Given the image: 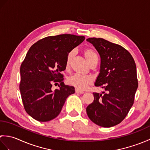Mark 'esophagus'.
I'll return each mask as SVG.
<instances>
[{
    "instance_id": "34e87169",
    "label": "esophagus",
    "mask_w": 150,
    "mask_h": 150,
    "mask_svg": "<svg viewBox=\"0 0 150 150\" xmlns=\"http://www.w3.org/2000/svg\"><path fill=\"white\" fill-rule=\"evenodd\" d=\"M75 93H80V94H82V93H84V91H80V90H77V89H76V90H75Z\"/></svg>"
}]
</instances>
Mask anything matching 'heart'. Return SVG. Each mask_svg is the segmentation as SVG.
<instances>
[{
  "label": "heart",
  "mask_w": 150,
  "mask_h": 150,
  "mask_svg": "<svg viewBox=\"0 0 150 150\" xmlns=\"http://www.w3.org/2000/svg\"><path fill=\"white\" fill-rule=\"evenodd\" d=\"M83 53L85 59L89 64H90L93 62L97 61V56L93 50L90 48H86L84 50ZM74 54V51H71L67 55L65 64L66 69H68L69 68L70 64H71ZM92 82H93V80H92V78L90 77V76H81L77 74L73 75L67 79V82H68L69 85L75 87L77 90L81 91L86 90L88 86L92 84Z\"/></svg>",
  "instance_id": "heart-1"
}]
</instances>
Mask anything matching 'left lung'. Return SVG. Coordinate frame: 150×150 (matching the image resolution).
Wrapping results in <instances>:
<instances>
[{
	"mask_svg": "<svg viewBox=\"0 0 150 150\" xmlns=\"http://www.w3.org/2000/svg\"><path fill=\"white\" fill-rule=\"evenodd\" d=\"M100 57V73L95 82L107 91L93 93L94 100L86 108L92 122L104 128L120 123L134 102L138 88L135 60L122 46L101 38H89Z\"/></svg>",
	"mask_w": 150,
	"mask_h": 150,
	"instance_id": "8db88e82",
	"label": "left lung"
}]
</instances>
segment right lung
<instances>
[{
	"instance_id": "add662e5",
	"label": "right lung",
	"mask_w": 150,
	"mask_h": 150,
	"mask_svg": "<svg viewBox=\"0 0 150 150\" xmlns=\"http://www.w3.org/2000/svg\"><path fill=\"white\" fill-rule=\"evenodd\" d=\"M85 39L84 36L62 34L44 38L31 46L21 66L20 91L24 109L40 122L59 115L75 88L65 85L60 72L66 69L67 55ZM59 88L53 91V83Z\"/></svg>"
}]
</instances>
